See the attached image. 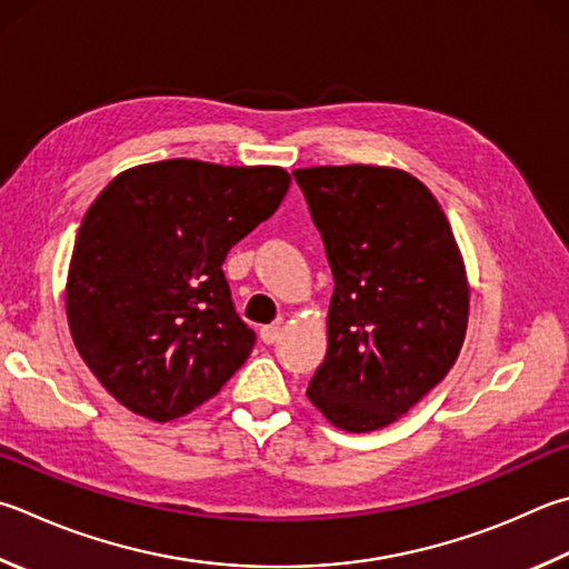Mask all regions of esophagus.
Segmentation results:
<instances>
[{"instance_id":"1","label":"esophagus","mask_w":569,"mask_h":569,"mask_svg":"<svg viewBox=\"0 0 569 569\" xmlns=\"http://www.w3.org/2000/svg\"><path fill=\"white\" fill-rule=\"evenodd\" d=\"M281 333H283V328H281V326H278V323H271V326H263V328H261V340H263V343H268V346H271V343H276V340H278V338H281Z\"/></svg>"}]
</instances>
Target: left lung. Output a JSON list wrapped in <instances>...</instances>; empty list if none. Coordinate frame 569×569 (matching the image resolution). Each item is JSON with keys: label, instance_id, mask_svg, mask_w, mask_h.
Segmentation results:
<instances>
[{"label": "left lung", "instance_id": "obj_1", "mask_svg": "<svg viewBox=\"0 0 569 569\" xmlns=\"http://www.w3.org/2000/svg\"><path fill=\"white\" fill-rule=\"evenodd\" d=\"M333 273L328 350L308 398L336 428L396 422L458 360L470 288L436 196L408 171H293Z\"/></svg>", "mask_w": 569, "mask_h": 569}]
</instances>
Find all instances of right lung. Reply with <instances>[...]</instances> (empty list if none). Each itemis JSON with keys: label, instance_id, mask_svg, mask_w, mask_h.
I'll return each instance as SVG.
<instances>
[{"label": "right lung", "instance_id": "right-lung-1", "mask_svg": "<svg viewBox=\"0 0 569 569\" xmlns=\"http://www.w3.org/2000/svg\"><path fill=\"white\" fill-rule=\"evenodd\" d=\"M278 167L193 159L119 173L79 226L67 320L79 356L121 406L167 422L239 370L256 333L236 313L223 261L281 206Z\"/></svg>", "mask_w": 569, "mask_h": 569}]
</instances>
